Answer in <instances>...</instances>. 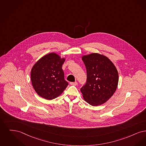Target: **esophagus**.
Segmentation results:
<instances>
[{"label":"esophagus","mask_w":146,"mask_h":146,"mask_svg":"<svg viewBox=\"0 0 146 146\" xmlns=\"http://www.w3.org/2000/svg\"><path fill=\"white\" fill-rule=\"evenodd\" d=\"M70 84L72 85V86H76L77 84V82H70Z\"/></svg>","instance_id":"34e87169"}]
</instances>
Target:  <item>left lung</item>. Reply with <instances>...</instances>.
<instances>
[{
  "mask_svg": "<svg viewBox=\"0 0 146 146\" xmlns=\"http://www.w3.org/2000/svg\"><path fill=\"white\" fill-rule=\"evenodd\" d=\"M87 81L81 88L84 100L92 106L104 104L113 95L118 83V73L113 63L103 55L83 56Z\"/></svg>",
  "mask_w": 146,
  "mask_h": 146,
  "instance_id": "8db88e82",
  "label": "left lung"
}]
</instances>
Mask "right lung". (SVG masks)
<instances>
[{
	"mask_svg": "<svg viewBox=\"0 0 146 146\" xmlns=\"http://www.w3.org/2000/svg\"><path fill=\"white\" fill-rule=\"evenodd\" d=\"M64 58L54 53H49L34 64L31 71L34 89L41 97L52 100L60 95L68 85L64 80L62 65Z\"/></svg>",
	"mask_w": 146,
	"mask_h": 146,
	"instance_id": "obj_1",
	"label": "right lung"
}]
</instances>
